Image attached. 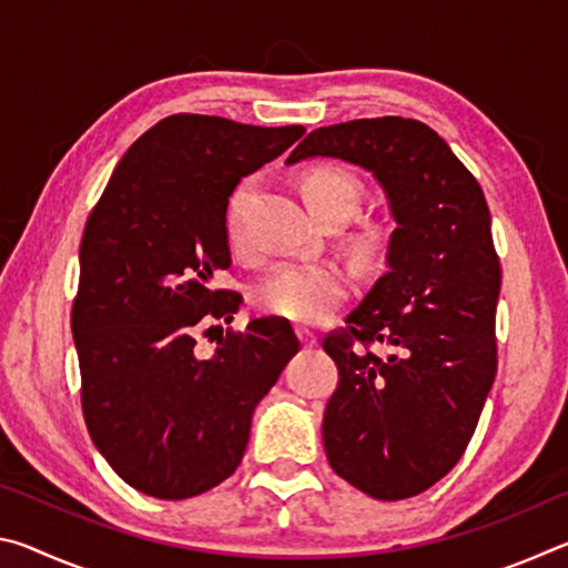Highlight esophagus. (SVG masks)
Returning <instances> with one entry per match:
<instances>
[{
  "mask_svg": "<svg viewBox=\"0 0 568 568\" xmlns=\"http://www.w3.org/2000/svg\"><path fill=\"white\" fill-rule=\"evenodd\" d=\"M295 333H297V338H301V343L305 345V348H315V345H318V335H315L311 328H307V325H297Z\"/></svg>",
  "mask_w": 568,
  "mask_h": 568,
  "instance_id": "34e87169",
  "label": "esophagus"
}]
</instances>
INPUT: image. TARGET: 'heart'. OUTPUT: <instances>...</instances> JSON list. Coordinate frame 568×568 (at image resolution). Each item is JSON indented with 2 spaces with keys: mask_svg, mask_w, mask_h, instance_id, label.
Returning <instances> with one entry per match:
<instances>
[{
  "mask_svg": "<svg viewBox=\"0 0 568 568\" xmlns=\"http://www.w3.org/2000/svg\"><path fill=\"white\" fill-rule=\"evenodd\" d=\"M303 192L311 207L323 215L353 213L361 200V182L343 168H315L303 180ZM250 197V182L235 190L227 213V240L243 253V207ZM351 273L335 261H285L267 273L253 291L257 311L295 323H318L335 311L348 295Z\"/></svg>",
  "mask_w": 568,
  "mask_h": 568,
  "instance_id": "1",
  "label": "heart"
}]
</instances>
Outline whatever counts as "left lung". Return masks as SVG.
Instances as JSON below:
<instances>
[{
	"instance_id": "left-lung-1",
	"label": "left lung",
	"mask_w": 568,
	"mask_h": 568,
	"mask_svg": "<svg viewBox=\"0 0 568 568\" xmlns=\"http://www.w3.org/2000/svg\"><path fill=\"white\" fill-rule=\"evenodd\" d=\"M338 158L373 172L396 230L386 273L325 335L338 388L325 406L331 468L378 501L418 496L464 456L496 378L501 265L484 190L428 124L351 120L313 130L287 165ZM381 342L392 353L369 351Z\"/></svg>"
}]
</instances>
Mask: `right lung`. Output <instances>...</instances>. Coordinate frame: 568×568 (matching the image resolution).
<instances>
[{
    "label": "right lung",
    "instance_id": "right-lung-1",
    "mask_svg": "<svg viewBox=\"0 0 568 568\" xmlns=\"http://www.w3.org/2000/svg\"><path fill=\"white\" fill-rule=\"evenodd\" d=\"M303 132L170 114L124 152L88 217L72 305L82 413L142 494L182 501L233 476L255 406L301 351L281 318L220 333L207 358L195 345L243 303L215 285L233 263L227 197Z\"/></svg>",
    "mask_w": 568,
    "mask_h": 568
}]
</instances>
